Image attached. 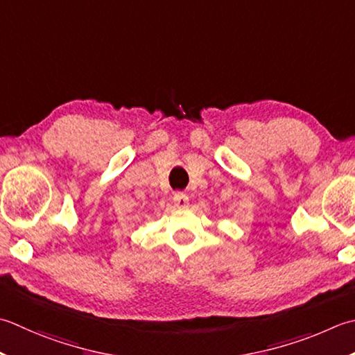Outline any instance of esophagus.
I'll use <instances>...</instances> for the list:
<instances>
[{
    "label": "esophagus",
    "instance_id": "obj_1",
    "mask_svg": "<svg viewBox=\"0 0 355 355\" xmlns=\"http://www.w3.org/2000/svg\"><path fill=\"white\" fill-rule=\"evenodd\" d=\"M173 205L180 207V209H184V207L189 206V197H187V193L177 192L175 196H173Z\"/></svg>",
    "mask_w": 355,
    "mask_h": 355
}]
</instances>
